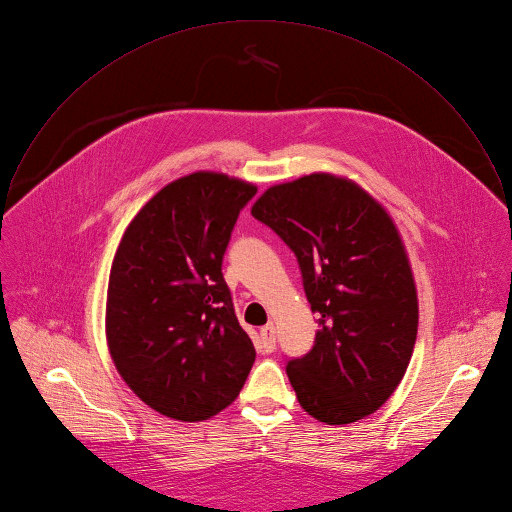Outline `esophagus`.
<instances>
[{"mask_svg": "<svg viewBox=\"0 0 512 512\" xmlns=\"http://www.w3.org/2000/svg\"><path fill=\"white\" fill-rule=\"evenodd\" d=\"M260 340H262V346L266 352H272L274 346H276V328L274 324H266L260 328Z\"/></svg>", "mask_w": 512, "mask_h": 512, "instance_id": "obj_1", "label": "esophagus"}]
</instances>
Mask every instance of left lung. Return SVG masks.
I'll return each mask as SVG.
<instances>
[{
  "instance_id": "1",
  "label": "left lung",
  "mask_w": 512,
  "mask_h": 512,
  "mask_svg": "<svg viewBox=\"0 0 512 512\" xmlns=\"http://www.w3.org/2000/svg\"><path fill=\"white\" fill-rule=\"evenodd\" d=\"M296 254L318 330L288 362L300 406L348 424L378 410L400 384L418 330L410 260L386 208L344 176L314 172L270 186L252 206Z\"/></svg>"
}]
</instances>
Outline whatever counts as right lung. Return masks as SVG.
Masks as SVG:
<instances>
[{
  "mask_svg": "<svg viewBox=\"0 0 512 512\" xmlns=\"http://www.w3.org/2000/svg\"><path fill=\"white\" fill-rule=\"evenodd\" d=\"M256 190L222 172L182 176L142 206L116 250L108 350L134 394L168 418H212L236 400L254 364L222 258Z\"/></svg>",
  "mask_w": 512,
  "mask_h": 512,
  "instance_id": "obj_1",
  "label": "right lung"
}]
</instances>
